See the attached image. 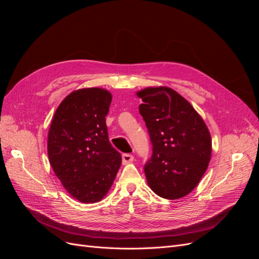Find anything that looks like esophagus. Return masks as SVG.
Masks as SVG:
<instances>
[{
  "label": "esophagus",
  "mask_w": 259,
  "mask_h": 259,
  "mask_svg": "<svg viewBox=\"0 0 259 259\" xmlns=\"http://www.w3.org/2000/svg\"><path fill=\"white\" fill-rule=\"evenodd\" d=\"M133 160H134V156H133L130 153H124L122 155V162H123V164H128V163L133 162Z\"/></svg>",
  "instance_id": "34e87169"
}]
</instances>
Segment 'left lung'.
I'll return each mask as SVG.
<instances>
[{
	"mask_svg": "<svg viewBox=\"0 0 259 259\" xmlns=\"http://www.w3.org/2000/svg\"><path fill=\"white\" fill-rule=\"evenodd\" d=\"M139 113L152 143L147 183L159 197L177 200L200 183L211 155L209 131L189 101L166 86L137 92Z\"/></svg>",
	"mask_w": 259,
	"mask_h": 259,
	"instance_id": "8db88e82",
	"label": "left lung"
}]
</instances>
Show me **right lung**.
<instances>
[{
    "label": "right lung",
    "instance_id": "add662e5",
    "mask_svg": "<svg viewBox=\"0 0 259 259\" xmlns=\"http://www.w3.org/2000/svg\"><path fill=\"white\" fill-rule=\"evenodd\" d=\"M111 100V93L104 89L73 91L52 120L51 166L68 193L82 203L103 199L121 166V154L109 142L106 125Z\"/></svg>",
    "mask_w": 259,
    "mask_h": 259
}]
</instances>
